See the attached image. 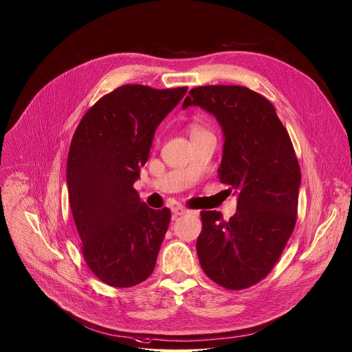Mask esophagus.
<instances>
[{
	"label": "esophagus",
	"mask_w": 352,
	"mask_h": 352,
	"mask_svg": "<svg viewBox=\"0 0 352 352\" xmlns=\"http://www.w3.org/2000/svg\"><path fill=\"white\" fill-rule=\"evenodd\" d=\"M172 212L175 215H184V214L191 212V210H188V208H186L183 206H176V207H172Z\"/></svg>",
	"instance_id": "34e87169"
}]
</instances>
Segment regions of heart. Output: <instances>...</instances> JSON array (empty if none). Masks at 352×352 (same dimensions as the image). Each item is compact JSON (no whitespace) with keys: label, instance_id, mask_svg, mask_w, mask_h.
<instances>
[{"label":"heart","instance_id":"b5f03b06","mask_svg":"<svg viewBox=\"0 0 352 352\" xmlns=\"http://www.w3.org/2000/svg\"><path fill=\"white\" fill-rule=\"evenodd\" d=\"M207 130L201 126V124H198V123H194V124H191L190 126V134H191V137L192 135H197V134H201V133H206Z\"/></svg>","mask_w":352,"mask_h":352}]
</instances>
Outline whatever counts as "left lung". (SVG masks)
I'll return each instance as SVG.
<instances>
[{
  "mask_svg": "<svg viewBox=\"0 0 352 352\" xmlns=\"http://www.w3.org/2000/svg\"><path fill=\"white\" fill-rule=\"evenodd\" d=\"M188 105L208 111L222 126L218 177L239 197L229 221L201 211V270L225 289H248L271 272L297 222L301 168L294 146L272 102L247 87H198L183 102Z\"/></svg>",
  "mask_w": 352,
  "mask_h": 352,
  "instance_id": "8db88e82",
  "label": "left lung"
}]
</instances>
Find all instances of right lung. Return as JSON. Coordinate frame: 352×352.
Masks as SVG:
<instances>
[{
    "label": "right lung",
    "mask_w": 352,
    "mask_h": 352,
    "mask_svg": "<svg viewBox=\"0 0 352 352\" xmlns=\"http://www.w3.org/2000/svg\"><path fill=\"white\" fill-rule=\"evenodd\" d=\"M187 87L127 84L96 101L77 126L67 157V190L81 252L112 287H131L153 272L170 210L140 201L134 182L149 158L157 126Z\"/></svg>",
    "instance_id": "add662e5"
}]
</instances>
